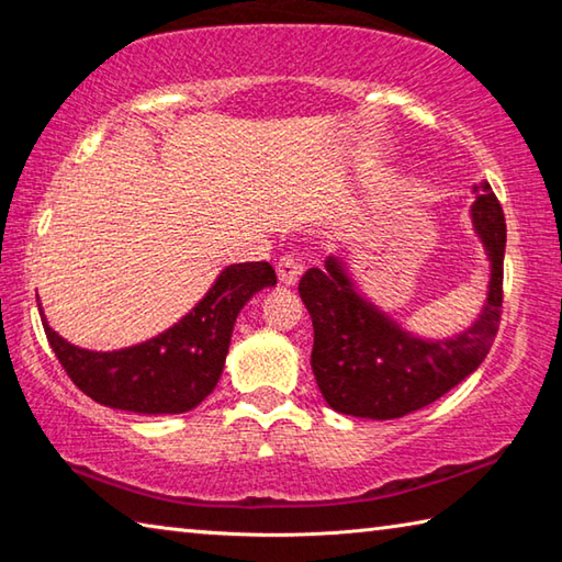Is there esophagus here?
Wrapping results in <instances>:
<instances>
[{
  "label": "esophagus",
  "mask_w": 562,
  "mask_h": 562,
  "mask_svg": "<svg viewBox=\"0 0 562 562\" xmlns=\"http://www.w3.org/2000/svg\"><path fill=\"white\" fill-rule=\"evenodd\" d=\"M302 262L297 258H292V255H282L280 262H278V278L282 284H297V280L302 278Z\"/></svg>",
  "instance_id": "1"
}]
</instances>
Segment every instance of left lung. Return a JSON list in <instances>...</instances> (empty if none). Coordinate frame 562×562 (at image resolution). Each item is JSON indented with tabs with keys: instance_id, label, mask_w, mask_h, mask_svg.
I'll return each mask as SVG.
<instances>
[{
	"instance_id": "1",
	"label": "left lung",
	"mask_w": 562,
	"mask_h": 562,
	"mask_svg": "<svg viewBox=\"0 0 562 562\" xmlns=\"http://www.w3.org/2000/svg\"><path fill=\"white\" fill-rule=\"evenodd\" d=\"M473 227L491 260L488 297L481 315L449 339H422L361 297L347 265L327 258L310 268L300 297L315 327L312 372L325 402L359 418H402L434 404L486 359L501 325L506 217L486 180L473 188Z\"/></svg>"
}]
</instances>
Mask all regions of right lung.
<instances>
[{"label":"right lung","instance_id":"right-lung-1","mask_svg":"<svg viewBox=\"0 0 562 562\" xmlns=\"http://www.w3.org/2000/svg\"><path fill=\"white\" fill-rule=\"evenodd\" d=\"M272 284L278 274L270 262L231 265L178 325L119 351L74 347L46 325L42 304L40 315L64 372L93 402L133 414H183L213 392L237 315Z\"/></svg>","mask_w":562,"mask_h":562}]
</instances>
